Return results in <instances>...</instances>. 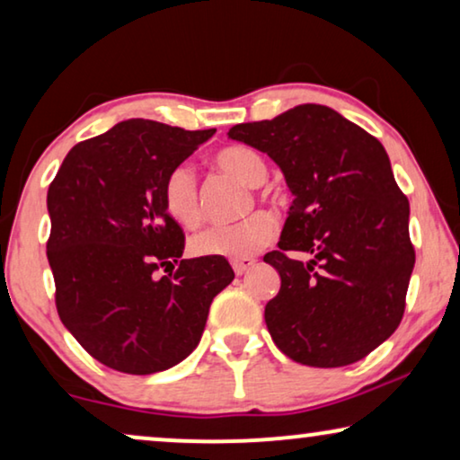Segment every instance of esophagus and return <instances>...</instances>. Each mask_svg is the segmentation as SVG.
Here are the masks:
<instances>
[{
  "label": "esophagus",
  "mask_w": 460,
  "mask_h": 460,
  "mask_svg": "<svg viewBox=\"0 0 460 460\" xmlns=\"http://www.w3.org/2000/svg\"><path fill=\"white\" fill-rule=\"evenodd\" d=\"M255 266V260L253 257H238V260H232V268H234V272L241 276L247 272L249 268Z\"/></svg>",
  "instance_id": "34e87169"
}]
</instances>
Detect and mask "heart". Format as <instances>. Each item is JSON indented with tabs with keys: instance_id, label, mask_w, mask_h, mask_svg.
I'll return each mask as SVG.
<instances>
[{
	"instance_id": "1",
	"label": "heart",
	"mask_w": 460,
	"mask_h": 460,
	"mask_svg": "<svg viewBox=\"0 0 460 460\" xmlns=\"http://www.w3.org/2000/svg\"><path fill=\"white\" fill-rule=\"evenodd\" d=\"M219 172L241 180L244 186H260L268 175V165L260 153L249 146H228L213 155ZM163 205L175 222L194 228L203 217L197 178L192 169L180 165L169 172L163 184ZM276 236V219L266 211H255L236 224H217L197 232L190 241L192 253L203 257H249L266 247Z\"/></svg>"
}]
</instances>
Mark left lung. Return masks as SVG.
I'll return each instance as SVG.
<instances>
[{
  "instance_id": "obj_1",
  "label": "left lung",
  "mask_w": 460,
  "mask_h": 460,
  "mask_svg": "<svg viewBox=\"0 0 460 460\" xmlns=\"http://www.w3.org/2000/svg\"><path fill=\"white\" fill-rule=\"evenodd\" d=\"M228 136L266 153L295 197L279 251L263 257L280 274L263 314L276 348L305 367L362 360L398 329L414 268L411 207L385 148L323 104L234 125ZM288 250L313 260L293 261Z\"/></svg>"
}]
</instances>
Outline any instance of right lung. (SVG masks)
<instances>
[{"instance_id": "add662e5", "label": "right lung", "mask_w": 460, "mask_h": 460, "mask_svg": "<svg viewBox=\"0 0 460 460\" xmlns=\"http://www.w3.org/2000/svg\"><path fill=\"white\" fill-rule=\"evenodd\" d=\"M213 134L128 119L73 146L49 184L56 310L81 348L119 373H161L192 354L213 297L234 279L224 257L155 276L184 253L163 184Z\"/></svg>"}]
</instances>
